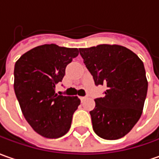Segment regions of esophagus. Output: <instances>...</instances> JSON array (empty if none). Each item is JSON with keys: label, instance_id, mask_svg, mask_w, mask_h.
Returning <instances> with one entry per match:
<instances>
[{"label": "esophagus", "instance_id": "obj_1", "mask_svg": "<svg viewBox=\"0 0 159 159\" xmlns=\"http://www.w3.org/2000/svg\"><path fill=\"white\" fill-rule=\"evenodd\" d=\"M85 99H86V98H85V97H81V98H80V100H81L82 102H83V101H84Z\"/></svg>", "mask_w": 159, "mask_h": 159}]
</instances>
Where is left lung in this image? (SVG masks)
<instances>
[{"label":"left lung","mask_w":159,"mask_h":159,"mask_svg":"<svg viewBox=\"0 0 159 159\" xmlns=\"http://www.w3.org/2000/svg\"><path fill=\"white\" fill-rule=\"evenodd\" d=\"M96 85L106 86L89 112L95 133L107 140L125 137L142 115L148 81L142 60L117 44L79 48Z\"/></svg>","instance_id":"1"}]
</instances>
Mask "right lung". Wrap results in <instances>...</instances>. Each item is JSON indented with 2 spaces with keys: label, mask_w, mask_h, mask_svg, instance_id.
<instances>
[{
  "label": "right lung",
  "mask_w": 159,
  "mask_h": 159,
  "mask_svg": "<svg viewBox=\"0 0 159 159\" xmlns=\"http://www.w3.org/2000/svg\"><path fill=\"white\" fill-rule=\"evenodd\" d=\"M78 54V48L52 43L32 48L16 61L14 89L20 110L32 129L44 138H61L70 128L80 99L58 96L56 86Z\"/></svg>",
  "instance_id": "1"
}]
</instances>
